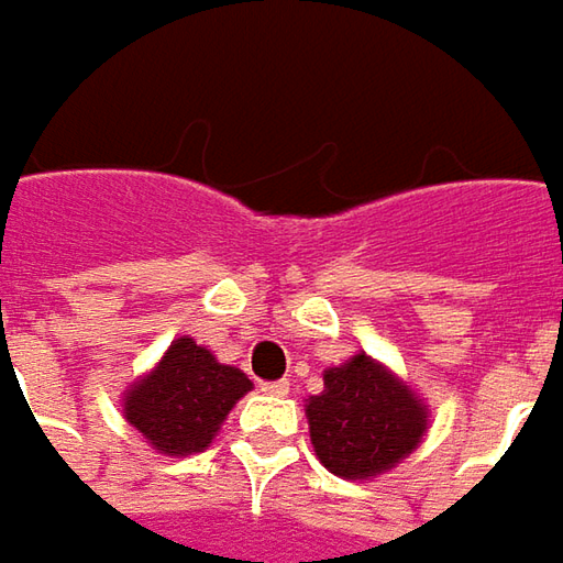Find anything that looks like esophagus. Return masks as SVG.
<instances>
[{"label":"esophagus","mask_w":563,"mask_h":563,"mask_svg":"<svg viewBox=\"0 0 563 563\" xmlns=\"http://www.w3.org/2000/svg\"><path fill=\"white\" fill-rule=\"evenodd\" d=\"M288 388H291V385H288L285 378H278V382H263V391H266V395H275V398H285Z\"/></svg>","instance_id":"esophagus-1"}]
</instances>
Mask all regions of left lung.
I'll use <instances>...</instances> for the list:
<instances>
[{"label": "left lung", "instance_id": "1", "mask_svg": "<svg viewBox=\"0 0 563 563\" xmlns=\"http://www.w3.org/2000/svg\"><path fill=\"white\" fill-rule=\"evenodd\" d=\"M316 457L335 476L366 479L407 457L426 432V407L366 354L325 369V391L307 404Z\"/></svg>", "mask_w": 563, "mask_h": 563}]
</instances>
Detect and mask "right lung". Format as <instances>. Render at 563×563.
<instances>
[{
  "instance_id": "right-lung-1",
  "label": "right lung",
  "mask_w": 563,
  "mask_h": 563,
  "mask_svg": "<svg viewBox=\"0 0 563 563\" xmlns=\"http://www.w3.org/2000/svg\"><path fill=\"white\" fill-rule=\"evenodd\" d=\"M250 385L241 369L222 366L194 338H178L163 363L128 391L124 417L156 451L194 454L212 442Z\"/></svg>"
}]
</instances>
